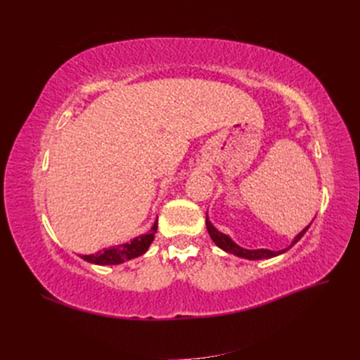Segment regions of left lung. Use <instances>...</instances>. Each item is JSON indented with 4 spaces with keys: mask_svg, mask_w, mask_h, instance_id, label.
I'll return each mask as SVG.
<instances>
[{
    "mask_svg": "<svg viewBox=\"0 0 360 360\" xmlns=\"http://www.w3.org/2000/svg\"><path fill=\"white\" fill-rule=\"evenodd\" d=\"M311 224L304 226L303 230L292 238V242L285 249H279V250H270V249H263V248H261V249H246V248H242L240 245H237L230 236H226V234H224V233L217 230V228L210 222L209 214H205L207 231H209L214 245L217 248H221L222 250H225V252H228V254H233L236 257H240V258H245V259H267V258H274V257H278L281 254L287 252V250L296 245L300 240V238L304 236V233L308 231V228L311 226Z\"/></svg>",
    "mask_w": 360,
    "mask_h": 360,
    "instance_id": "1",
    "label": "left lung"
}]
</instances>
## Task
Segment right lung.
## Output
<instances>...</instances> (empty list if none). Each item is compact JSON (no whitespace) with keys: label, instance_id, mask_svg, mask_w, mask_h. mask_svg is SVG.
Masks as SVG:
<instances>
[{"label":"right lung","instance_id":"add662e5","mask_svg":"<svg viewBox=\"0 0 360 360\" xmlns=\"http://www.w3.org/2000/svg\"><path fill=\"white\" fill-rule=\"evenodd\" d=\"M158 231V219L155 221L153 226L150 228V231L146 234H141L135 238H132L130 242L106 248L103 250H99V252L91 254V255H81L82 259H85L86 263L97 264V266H112V264H122L124 261L134 259L136 257L144 255L151 242L155 240V234Z\"/></svg>","mask_w":360,"mask_h":360}]
</instances>
